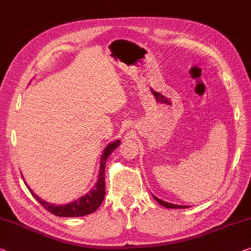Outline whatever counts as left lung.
Returning a JSON list of instances; mask_svg holds the SVG:
<instances>
[{
	"mask_svg": "<svg viewBox=\"0 0 251 251\" xmlns=\"http://www.w3.org/2000/svg\"><path fill=\"white\" fill-rule=\"evenodd\" d=\"M152 196H153V199H155L156 201L160 204V205L167 207V209H185V207H187V206H185V205H177V204H172V203L165 202V201H163V200L156 198L155 195H152Z\"/></svg>",
	"mask_w": 251,
	"mask_h": 251,
	"instance_id": "obj_1",
	"label": "left lung"
}]
</instances>
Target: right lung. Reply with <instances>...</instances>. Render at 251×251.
Here are the masks:
<instances>
[{
	"mask_svg": "<svg viewBox=\"0 0 251 251\" xmlns=\"http://www.w3.org/2000/svg\"><path fill=\"white\" fill-rule=\"evenodd\" d=\"M120 140H115L110 142L103 150V153L101 156V163H100V172L98 176V182L95 183L91 191H88L85 195L80 196L75 201L71 203L63 204V205H57V204H51L41 200L39 196H37L32 192L28 185L26 187L29 188L30 193H31L34 199L39 202L42 206L50 213L57 215V217L63 218H76V217H85L87 214H91L99 209L101 205L104 196H105V164L109 156L120 146Z\"/></svg>",
	"mask_w": 251,
	"mask_h": 251,
	"instance_id": "add662e5",
	"label": "right lung"
}]
</instances>
